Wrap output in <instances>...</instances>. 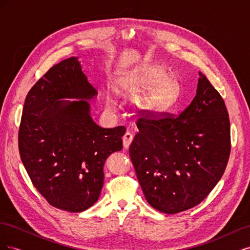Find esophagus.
<instances>
[{
	"instance_id": "34e87169",
	"label": "esophagus",
	"mask_w": 250,
	"mask_h": 250,
	"mask_svg": "<svg viewBox=\"0 0 250 250\" xmlns=\"http://www.w3.org/2000/svg\"><path fill=\"white\" fill-rule=\"evenodd\" d=\"M132 139H133V135L132 133H130L129 131H127L124 135H123V146L125 149H127L128 147L130 146V144L132 142Z\"/></svg>"
}]
</instances>
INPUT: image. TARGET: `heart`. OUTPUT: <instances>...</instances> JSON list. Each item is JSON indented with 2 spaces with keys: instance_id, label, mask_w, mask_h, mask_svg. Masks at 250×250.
I'll use <instances>...</instances> for the list:
<instances>
[{
  "instance_id": "obj_1",
  "label": "heart",
  "mask_w": 250,
  "mask_h": 250,
  "mask_svg": "<svg viewBox=\"0 0 250 250\" xmlns=\"http://www.w3.org/2000/svg\"><path fill=\"white\" fill-rule=\"evenodd\" d=\"M176 81L171 77L165 69L158 65H145L134 69L127 77L123 92L130 96H140L142 105L146 108H162L173 101L176 94ZM106 106L113 108L115 103L109 96L105 98Z\"/></svg>"
}]
</instances>
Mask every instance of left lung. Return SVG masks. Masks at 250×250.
I'll return each instance as SVG.
<instances>
[{
  "mask_svg": "<svg viewBox=\"0 0 250 250\" xmlns=\"http://www.w3.org/2000/svg\"><path fill=\"white\" fill-rule=\"evenodd\" d=\"M129 155L153 208L177 214L199 204L222 177L230 153L224 101L199 72L197 92L177 117L145 115Z\"/></svg>",
  "mask_w": 250,
  "mask_h": 250,
  "instance_id": "obj_1",
  "label": "left lung"
}]
</instances>
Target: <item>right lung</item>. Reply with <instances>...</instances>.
<instances>
[{"label":"right lung","mask_w":250,"mask_h":250,"mask_svg":"<svg viewBox=\"0 0 250 250\" xmlns=\"http://www.w3.org/2000/svg\"><path fill=\"white\" fill-rule=\"evenodd\" d=\"M97 94L71 57L35 83L22 108L19 150L28 175L51 206L72 213L98 200L104 163L123 148L124 126L102 128L90 117L88 101Z\"/></svg>","instance_id":"1"}]
</instances>
